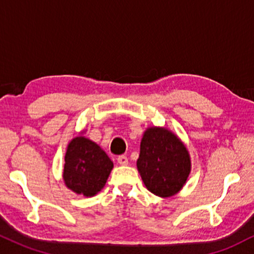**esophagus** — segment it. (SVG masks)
I'll use <instances>...</instances> for the list:
<instances>
[{
    "label": "esophagus",
    "mask_w": 254,
    "mask_h": 254,
    "mask_svg": "<svg viewBox=\"0 0 254 254\" xmlns=\"http://www.w3.org/2000/svg\"><path fill=\"white\" fill-rule=\"evenodd\" d=\"M117 161H118V164L120 165H122V166H125V165H127V155H124V154H122V155H118V158H117Z\"/></svg>",
    "instance_id": "esophagus-1"
}]
</instances>
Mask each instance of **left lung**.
I'll use <instances>...</instances> for the list:
<instances>
[{
	"label": "left lung",
	"mask_w": 254,
	"mask_h": 254,
	"mask_svg": "<svg viewBox=\"0 0 254 254\" xmlns=\"http://www.w3.org/2000/svg\"><path fill=\"white\" fill-rule=\"evenodd\" d=\"M137 168L151 192L160 197L178 194L191 170L187 147L165 127H147L140 141Z\"/></svg>",
	"instance_id": "obj_1"
}]
</instances>
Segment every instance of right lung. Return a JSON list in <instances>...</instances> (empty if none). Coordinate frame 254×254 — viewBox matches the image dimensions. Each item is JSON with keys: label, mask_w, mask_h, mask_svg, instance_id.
I'll return each mask as SVG.
<instances>
[{"label": "right lung", "mask_w": 254, "mask_h": 254, "mask_svg": "<svg viewBox=\"0 0 254 254\" xmlns=\"http://www.w3.org/2000/svg\"><path fill=\"white\" fill-rule=\"evenodd\" d=\"M113 167V161L99 145L79 136L67 146L64 181L70 190L90 197L104 187Z\"/></svg>", "instance_id": "add662e5"}]
</instances>
